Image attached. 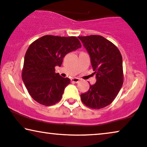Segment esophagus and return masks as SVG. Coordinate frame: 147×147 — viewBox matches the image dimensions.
<instances>
[{
	"mask_svg": "<svg viewBox=\"0 0 147 147\" xmlns=\"http://www.w3.org/2000/svg\"><path fill=\"white\" fill-rule=\"evenodd\" d=\"M71 81L73 82V83H77L80 81V79H79V78H72V79H71Z\"/></svg>",
	"mask_w": 147,
	"mask_h": 147,
	"instance_id": "obj_1",
	"label": "esophagus"
}]
</instances>
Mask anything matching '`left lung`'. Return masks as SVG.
<instances>
[{
	"label": "left lung",
	"mask_w": 147,
	"mask_h": 147,
	"mask_svg": "<svg viewBox=\"0 0 147 147\" xmlns=\"http://www.w3.org/2000/svg\"><path fill=\"white\" fill-rule=\"evenodd\" d=\"M91 58L96 83L81 95L87 107L101 109L116 98L123 85L122 57L113 43L101 36L78 37Z\"/></svg>",
	"instance_id": "1"
}]
</instances>
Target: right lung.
<instances>
[{
    "mask_svg": "<svg viewBox=\"0 0 147 147\" xmlns=\"http://www.w3.org/2000/svg\"><path fill=\"white\" fill-rule=\"evenodd\" d=\"M77 38L47 35L31 44L25 55L22 79L29 95L40 104L50 106L58 103L70 80L55 72L63 58L81 48Z\"/></svg>",
    "mask_w": 147,
    "mask_h": 147,
    "instance_id": "add662e5",
    "label": "right lung"
}]
</instances>
